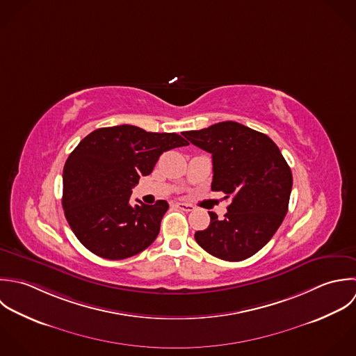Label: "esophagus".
Masks as SVG:
<instances>
[{
	"instance_id": "34e87169",
	"label": "esophagus",
	"mask_w": 356,
	"mask_h": 356,
	"mask_svg": "<svg viewBox=\"0 0 356 356\" xmlns=\"http://www.w3.org/2000/svg\"><path fill=\"white\" fill-rule=\"evenodd\" d=\"M175 206L184 211H193L195 207L192 204H188V203H175Z\"/></svg>"
}]
</instances>
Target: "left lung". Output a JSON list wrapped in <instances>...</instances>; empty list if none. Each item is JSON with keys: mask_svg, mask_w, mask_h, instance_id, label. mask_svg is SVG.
Segmentation results:
<instances>
[{"mask_svg": "<svg viewBox=\"0 0 356 356\" xmlns=\"http://www.w3.org/2000/svg\"><path fill=\"white\" fill-rule=\"evenodd\" d=\"M184 136L213 154L211 189L231 197L228 213L197 231V244L225 261H243L259 251L282 225L293 186L289 164L276 143L262 132L222 121Z\"/></svg>", "mask_w": 356, "mask_h": 356, "instance_id": "obj_1", "label": "left lung"}]
</instances>
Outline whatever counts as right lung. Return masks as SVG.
Returning a JSON list of instances; mask_svg holds the SVG:
<instances>
[{
	"instance_id": "right-lung-1",
	"label": "right lung",
	"mask_w": 356,
	"mask_h": 356,
	"mask_svg": "<svg viewBox=\"0 0 356 356\" xmlns=\"http://www.w3.org/2000/svg\"><path fill=\"white\" fill-rule=\"evenodd\" d=\"M186 145L175 132H147L128 124L88 134L63 167L62 206L81 244L106 259H124L149 247L168 203L136 200L131 206L132 188L164 152Z\"/></svg>"
}]
</instances>
